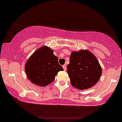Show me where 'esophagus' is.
<instances>
[{
    "label": "esophagus",
    "mask_w": 122,
    "mask_h": 122,
    "mask_svg": "<svg viewBox=\"0 0 122 122\" xmlns=\"http://www.w3.org/2000/svg\"><path fill=\"white\" fill-rule=\"evenodd\" d=\"M62 67H63V69H64V70H66V69H67L66 65V64L63 65V66H62Z\"/></svg>",
    "instance_id": "1"
}]
</instances>
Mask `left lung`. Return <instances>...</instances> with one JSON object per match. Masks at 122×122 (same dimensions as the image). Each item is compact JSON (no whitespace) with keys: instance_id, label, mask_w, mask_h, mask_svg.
Listing matches in <instances>:
<instances>
[{"instance_id":"obj_1","label":"left lung","mask_w":122,"mask_h":122,"mask_svg":"<svg viewBox=\"0 0 122 122\" xmlns=\"http://www.w3.org/2000/svg\"><path fill=\"white\" fill-rule=\"evenodd\" d=\"M67 69L71 85L80 90L93 87L102 75V69L97 58L86 50L73 52Z\"/></svg>"}]
</instances>
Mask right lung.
<instances>
[{
  "mask_svg": "<svg viewBox=\"0 0 122 122\" xmlns=\"http://www.w3.org/2000/svg\"><path fill=\"white\" fill-rule=\"evenodd\" d=\"M53 51L43 46L31 55L25 65L28 78L33 84L44 87L55 80L58 72L63 68L58 63V58Z\"/></svg>",
  "mask_w": 122,
  "mask_h": 122,
  "instance_id": "1",
  "label": "right lung"
}]
</instances>
